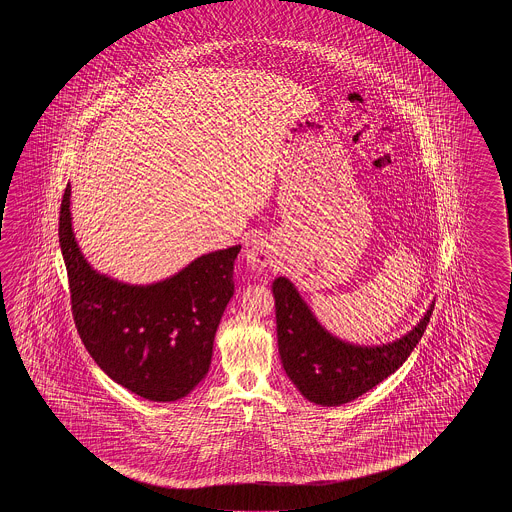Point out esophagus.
<instances>
[{"instance_id": "esophagus-1", "label": "esophagus", "mask_w": 512, "mask_h": 512, "mask_svg": "<svg viewBox=\"0 0 512 512\" xmlns=\"http://www.w3.org/2000/svg\"><path fill=\"white\" fill-rule=\"evenodd\" d=\"M245 260L254 269L267 267L272 260L271 245L263 238H251L245 243Z\"/></svg>"}]
</instances>
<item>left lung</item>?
I'll return each mask as SVG.
<instances>
[{"label": "left lung", "instance_id": "obj_1", "mask_svg": "<svg viewBox=\"0 0 512 512\" xmlns=\"http://www.w3.org/2000/svg\"><path fill=\"white\" fill-rule=\"evenodd\" d=\"M283 370L305 399L340 406L370 392L403 366L425 333L434 311L403 338L382 346H355L329 335L287 278L272 283Z\"/></svg>", "mask_w": 512, "mask_h": 512}]
</instances>
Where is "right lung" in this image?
Wrapping results in <instances>:
<instances>
[{
	"mask_svg": "<svg viewBox=\"0 0 512 512\" xmlns=\"http://www.w3.org/2000/svg\"><path fill=\"white\" fill-rule=\"evenodd\" d=\"M66 186L58 238L71 311L89 355L113 381L148 401L185 397L207 375L214 337L234 294L241 245L210 252L172 278L128 285L98 274L78 249Z\"/></svg>",
	"mask_w": 512,
	"mask_h": 512,
	"instance_id": "obj_1",
	"label": "right lung"
}]
</instances>
